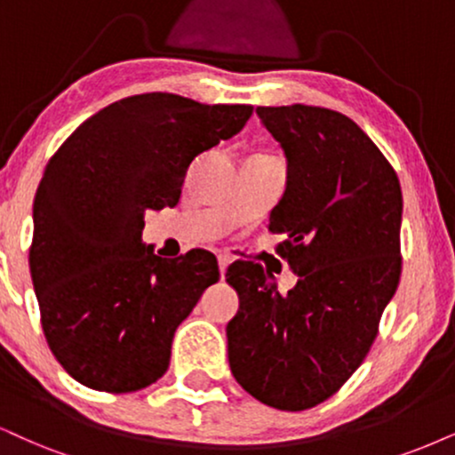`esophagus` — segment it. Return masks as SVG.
Instances as JSON below:
<instances>
[{"instance_id": "esophagus-1", "label": "esophagus", "mask_w": 455, "mask_h": 455, "mask_svg": "<svg viewBox=\"0 0 455 455\" xmlns=\"http://www.w3.org/2000/svg\"><path fill=\"white\" fill-rule=\"evenodd\" d=\"M217 259H219V270H221V278H223V276H226L229 263H232V257L226 255V253H221V255L217 257Z\"/></svg>"}]
</instances>
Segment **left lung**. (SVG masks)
<instances>
[{
	"label": "left lung",
	"instance_id": "8db88e82",
	"mask_svg": "<svg viewBox=\"0 0 455 455\" xmlns=\"http://www.w3.org/2000/svg\"><path fill=\"white\" fill-rule=\"evenodd\" d=\"M287 156V189L270 228L299 280L280 295L261 263L236 261L228 283L240 310L228 323L234 378L266 405L304 411L333 396L378 338L399 287L403 194L395 168L339 111L257 108Z\"/></svg>",
	"mask_w": 455,
	"mask_h": 455
}]
</instances>
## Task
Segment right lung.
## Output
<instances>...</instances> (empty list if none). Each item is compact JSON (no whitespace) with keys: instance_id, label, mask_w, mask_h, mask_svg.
<instances>
[{"instance_id":"1","label":"right lung","mask_w":455,"mask_h":455,"mask_svg":"<svg viewBox=\"0 0 455 455\" xmlns=\"http://www.w3.org/2000/svg\"><path fill=\"white\" fill-rule=\"evenodd\" d=\"M251 105L134 94L56 149L33 202L29 267L46 341L73 379L134 392L158 382L175 331L219 280L217 257L141 243L145 211L175 206L188 166L240 132Z\"/></svg>"}]
</instances>
